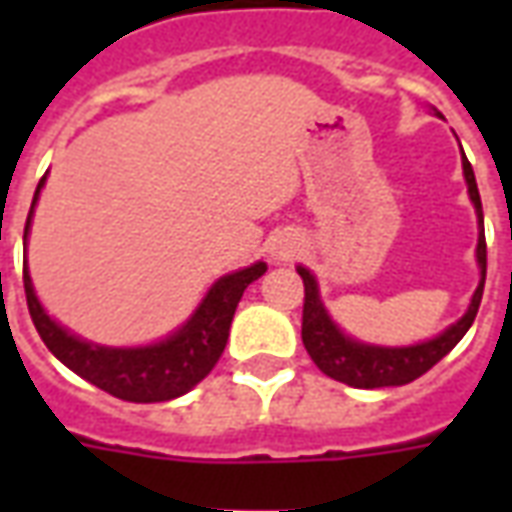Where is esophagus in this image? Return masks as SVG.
<instances>
[{
  "instance_id": "obj_1",
  "label": "esophagus",
  "mask_w": 512,
  "mask_h": 512,
  "mask_svg": "<svg viewBox=\"0 0 512 512\" xmlns=\"http://www.w3.org/2000/svg\"><path fill=\"white\" fill-rule=\"evenodd\" d=\"M293 255H296V246L290 244V241H277V244L271 246V257L274 260H290Z\"/></svg>"
}]
</instances>
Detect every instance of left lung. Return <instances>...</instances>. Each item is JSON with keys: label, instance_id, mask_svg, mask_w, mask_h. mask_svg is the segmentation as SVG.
I'll use <instances>...</instances> for the list:
<instances>
[{"label": "left lung", "instance_id": "obj_1", "mask_svg": "<svg viewBox=\"0 0 512 512\" xmlns=\"http://www.w3.org/2000/svg\"><path fill=\"white\" fill-rule=\"evenodd\" d=\"M433 115L441 117L436 109ZM463 178H466V189H469V200L477 213V224H480V235H477V266H480V285L474 290L469 307L458 321L447 326L444 332L422 340L414 345H376L362 343L351 334H345L337 323L332 321L329 310L323 307L321 290H318V279L310 268L296 266V271L304 279V318H301V340L312 362L318 365L321 373H326L334 381H343L356 389H378V386H403L411 384L414 378L428 373L430 367L441 362L450 354L455 345L461 343V337L469 332L474 323V315L480 310V299H483L485 285V233H483V202H480V191H477V180H474L472 164L461 158Z\"/></svg>", "mask_w": 512, "mask_h": 512}]
</instances>
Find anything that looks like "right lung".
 I'll use <instances>...</instances> for the list:
<instances>
[{
  "mask_svg": "<svg viewBox=\"0 0 512 512\" xmlns=\"http://www.w3.org/2000/svg\"><path fill=\"white\" fill-rule=\"evenodd\" d=\"M43 186H46V175L40 178L32 197L27 227H24V246ZM266 268L263 260H257L252 266L224 274L213 282L197 304V310L175 332L156 343L131 345V348L90 343L54 321L40 304L27 263H24V293L40 340L68 370L128 403H161L186 395L211 373L227 345L238 301L255 279L266 274Z\"/></svg>",
  "mask_w": 512,
  "mask_h": 512,
  "instance_id": "1",
  "label": "right lung"
}]
</instances>
